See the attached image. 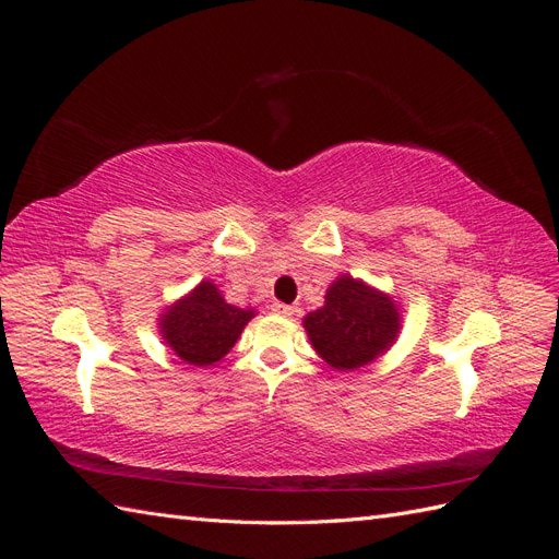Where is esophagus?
Instances as JSON below:
<instances>
[{"instance_id":"esophagus-1","label":"esophagus","mask_w":559,"mask_h":559,"mask_svg":"<svg viewBox=\"0 0 559 559\" xmlns=\"http://www.w3.org/2000/svg\"><path fill=\"white\" fill-rule=\"evenodd\" d=\"M273 312H275V314H282V317H292V314L298 312V308L286 306V302H273Z\"/></svg>"}]
</instances>
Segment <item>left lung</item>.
<instances>
[{
    "mask_svg": "<svg viewBox=\"0 0 559 559\" xmlns=\"http://www.w3.org/2000/svg\"><path fill=\"white\" fill-rule=\"evenodd\" d=\"M399 329L394 302L347 275L331 284L326 306L306 317L312 347L335 370H354L378 359L396 341Z\"/></svg>",
    "mask_w": 559,
    "mask_h": 559,
    "instance_id": "1",
    "label": "left lung"
}]
</instances>
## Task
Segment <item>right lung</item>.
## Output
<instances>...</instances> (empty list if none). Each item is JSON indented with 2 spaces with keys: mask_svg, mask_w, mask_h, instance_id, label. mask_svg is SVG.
Listing matches in <instances>:
<instances>
[{
  "mask_svg": "<svg viewBox=\"0 0 559 559\" xmlns=\"http://www.w3.org/2000/svg\"><path fill=\"white\" fill-rule=\"evenodd\" d=\"M251 317L253 310L228 306L212 282H202L163 314L160 329L179 359L191 366H212L238 343Z\"/></svg>",
  "mask_w": 559,
  "mask_h": 559,
  "instance_id": "1",
  "label": "right lung"
}]
</instances>
